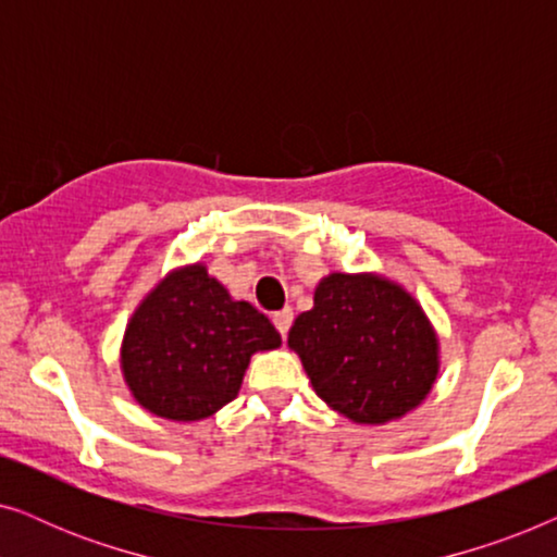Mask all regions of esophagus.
Returning <instances> with one entry per match:
<instances>
[{"label": "esophagus", "instance_id": "obj_1", "mask_svg": "<svg viewBox=\"0 0 557 557\" xmlns=\"http://www.w3.org/2000/svg\"><path fill=\"white\" fill-rule=\"evenodd\" d=\"M292 322H294V311L288 309V307L273 314V324H276V330L281 332V337H286V332H288V326H292Z\"/></svg>", "mask_w": 557, "mask_h": 557}]
</instances>
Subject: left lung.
I'll return each mask as SVG.
<instances>
[{"label": "left lung", "instance_id": "8db88e82", "mask_svg": "<svg viewBox=\"0 0 557 557\" xmlns=\"http://www.w3.org/2000/svg\"><path fill=\"white\" fill-rule=\"evenodd\" d=\"M288 347L332 410L360 425L400 421L429 398L441 345L413 294L383 273H326Z\"/></svg>", "mask_w": 557, "mask_h": 557}]
</instances>
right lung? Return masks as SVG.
Returning a JSON list of instances; mask_svg holds the SVG:
<instances>
[{"instance_id": "1", "label": "right lung", "mask_w": 557, "mask_h": 557, "mask_svg": "<svg viewBox=\"0 0 557 557\" xmlns=\"http://www.w3.org/2000/svg\"><path fill=\"white\" fill-rule=\"evenodd\" d=\"M281 347L253 304L235 301L205 263L172 269L144 296L121 339L132 398L166 421L215 416L243 385L250 357Z\"/></svg>"}]
</instances>
